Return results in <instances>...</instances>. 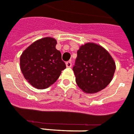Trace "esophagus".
I'll return each instance as SVG.
<instances>
[{
  "instance_id": "obj_1",
  "label": "esophagus",
  "mask_w": 134,
  "mask_h": 134,
  "mask_svg": "<svg viewBox=\"0 0 134 134\" xmlns=\"http://www.w3.org/2000/svg\"><path fill=\"white\" fill-rule=\"evenodd\" d=\"M65 65H66V66L68 67V68H71L72 65V63L71 60H69V61H67V62L65 63Z\"/></svg>"
}]
</instances>
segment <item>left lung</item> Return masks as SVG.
<instances>
[{
	"mask_svg": "<svg viewBox=\"0 0 134 134\" xmlns=\"http://www.w3.org/2000/svg\"><path fill=\"white\" fill-rule=\"evenodd\" d=\"M115 63L107 50L94 43H87L77 51L73 71L76 84L87 93H96L110 84Z\"/></svg>",
	"mask_w": 134,
	"mask_h": 134,
	"instance_id": "1",
	"label": "left lung"
}]
</instances>
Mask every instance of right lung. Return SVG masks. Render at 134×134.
I'll list each match as a JSON object with an SVG mask.
<instances>
[{"instance_id": "right-lung-1", "label": "right lung", "mask_w": 134, "mask_h": 134, "mask_svg": "<svg viewBox=\"0 0 134 134\" xmlns=\"http://www.w3.org/2000/svg\"><path fill=\"white\" fill-rule=\"evenodd\" d=\"M56 40L44 37L32 43L20 58L24 76L33 87L42 90L54 84L66 68L61 53L56 50Z\"/></svg>"}]
</instances>
